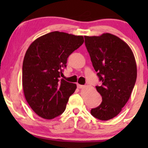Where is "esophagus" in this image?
Listing matches in <instances>:
<instances>
[{"mask_svg": "<svg viewBox=\"0 0 148 148\" xmlns=\"http://www.w3.org/2000/svg\"><path fill=\"white\" fill-rule=\"evenodd\" d=\"M84 86H82V85H79V84H77V88H79V89H82V88H84Z\"/></svg>", "mask_w": 148, "mask_h": 148, "instance_id": "1", "label": "esophagus"}]
</instances>
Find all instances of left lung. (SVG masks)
<instances>
[{
    "label": "left lung",
    "instance_id": "1",
    "mask_svg": "<svg viewBox=\"0 0 148 148\" xmlns=\"http://www.w3.org/2000/svg\"><path fill=\"white\" fill-rule=\"evenodd\" d=\"M94 69L102 82L96 90L102 97L91 114L101 121L117 116L130 98L137 79L135 56L128 44L113 34L84 36Z\"/></svg>",
    "mask_w": 148,
    "mask_h": 148
}]
</instances>
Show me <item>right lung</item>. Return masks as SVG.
Returning a JSON list of instances; mask_svg holds the SVG:
<instances>
[{
  "instance_id": "add662e5",
  "label": "right lung",
  "mask_w": 148,
  "mask_h": 148,
  "mask_svg": "<svg viewBox=\"0 0 148 148\" xmlns=\"http://www.w3.org/2000/svg\"><path fill=\"white\" fill-rule=\"evenodd\" d=\"M84 42L82 36L52 32L34 40L25 52L22 85L28 104L38 116L52 119L65 110L75 84L60 79L67 58Z\"/></svg>"
}]
</instances>
